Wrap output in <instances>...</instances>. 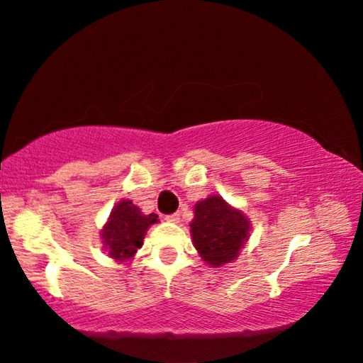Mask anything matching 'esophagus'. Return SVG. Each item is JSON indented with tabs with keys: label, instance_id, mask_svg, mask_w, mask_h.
<instances>
[{
	"label": "esophagus",
	"instance_id": "34e87169",
	"mask_svg": "<svg viewBox=\"0 0 363 363\" xmlns=\"http://www.w3.org/2000/svg\"><path fill=\"white\" fill-rule=\"evenodd\" d=\"M179 219H181L179 213H173L169 214V216H167V220H169V223H179Z\"/></svg>",
	"mask_w": 363,
	"mask_h": 363
}]
</instances>
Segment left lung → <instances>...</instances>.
Wrapping results in <instances>:
<instances>
[{
    "mask_svg": "<svg viewBox=\"0 0 363 363\" xmlns=\"http://www.w3.org/2000/svg\"><path fill=\"white\" fill-rule=\"evenodd\" d=\"M250 220L219 195H211L195 205L190 223L194 247L211 267L237 259L250 237Z\"/></svg>",
    "mask_w": 363,
    "mask_h": 363,
    "instance_id": "left-lung-1",
    "label": "left lung"
}]
</instances>
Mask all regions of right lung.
Wrapping results in <instances>:
<instances>
[{"label": "right lung", "mask_w": 363, "mask_h": 363, "mask_svg": "<svg viewBox=\"0 0 363 363\" xmlns=\"http://www.w3.org/2000/svg\"><path fill=\"white\" fill-rule=\"evenodd\" d=\"M157 220V214H144L131 200H121L116 203L101 232L108 256L121 262L131 259L143 247L147 229Z\"/></svg>", "instance_id": "add662e5"}]
</instances>
